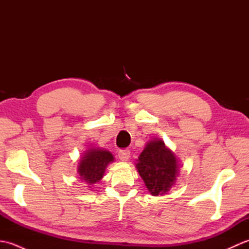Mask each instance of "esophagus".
<instances>
[{"mask_svg":"<svg viewBox=\"0 0 249 249\" xmlns=\"http://www.w3.org/2000/svg\"><path fill=\"white\" fill-rule=\"evenodd\" d=\"M130 157V151L129 150H120L119 151V158L123 161H127Z\"/></svg>","mask_w":249,"mask_h":249,"instance_id":"34e87169","label":"esophagus"}]
</instances>
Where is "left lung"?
<instances>
[{
	"mask_svg": "<svg viewBox=\"0 0 249 249\" xmlns=\"http://www.w3.org/2000/svg\"><path fill=\"white\" fill-rule=\"evenodd\" d=\"M137 161V170L153 196L166 194L176 183L179 171L178 158L162 140L147 142Z\"/></svg>",
	"mask_w": 249,
	"mask_h": 249,
	"instance_id": "1",
	"label": "left lung"
}]
</instances>
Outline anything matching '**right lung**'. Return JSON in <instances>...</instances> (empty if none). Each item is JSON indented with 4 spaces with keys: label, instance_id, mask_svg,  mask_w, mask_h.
<instances>
[{
    "label": "right lung",
    "instance_id": "obj_1",
    "mask_svg": "<svg viewBox=\"0 0 249 249\" xmlns=\"http://www.w3.org/2000/svg\"><path fill=\"white\" fill-rule=\"evenodd\" d=\"M113 160V155L107 150L89 149L79 161L78 173L84 182L93 185L103 178L106 168Z\"/></svg>",
    "mask_w": 249,
    "mask_h": 249
}]
</instances>
